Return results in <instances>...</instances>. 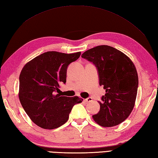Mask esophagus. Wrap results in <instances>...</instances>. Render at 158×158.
Wrapping results in <instances>:
<instances>
[{"label":"esophagus","instance_id":"obj_1","mask_svg":"<svg viewBox=\"0 0 158 158\" xmlns=\"http://www.w3.org/2000/svg\"><path fill=\"white\" fill-rule=\"evenodd\" d=\"M85 101H86L87 103H89V102L92 101V98H91V97H89V98H87L85 99Z\"/></svg>","mask_w":158,"mask_h":158}]
</instances>
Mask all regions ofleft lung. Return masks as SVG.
Returning a JSON list of instances; mask_svg holds the SVG:
<instances>
[{
    "mask_svg": "<svg viewBox=\"0 0 158 158\" xmlns=\"http://www.w3.org/2000/svg\"><path fill=\"white\" fill-rule=\"evenodd\" d=\"M82 57L97 68L99 85L106 94L102 96L100 111L93 119L103 127L117 126L131 114L138 88L137 69L130 58L118 50L107 45L85 51Z\"/></svg>",
    "mask_w": 158,
    "mask_h": 158,
    "instance_id": "1",
    "label": "left lung"
}]
</instances>
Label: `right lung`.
Returning <instances> with one entry per match:
<instances>
[{"label": "right lung", "instance_id": "add662e5", "mask_svg": "<svg viewBox=\"0 0 158 158\" xmlns=\"http://www.w3.org/2000/svg\"><path fill=\"white\" fill-rule=\"evenodd\" d=\"M81 52L66 54L48 51L26 63L19 76V98L25 112L36 125L48 130L57 128L69 119L74 105L82 103L78 96L55 94L60 83H66L69 64Z\"/></svg>", "mask_w": 158, "mask_h": 158}]
</instances>
